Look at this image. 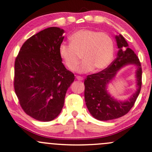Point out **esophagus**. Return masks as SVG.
I'll use <instances>...</instances> for the list:
<instances>
[{
	"label": "esophagus",
	"instance_id": "esophagus-1",
	"mask_svg": "<svg viewBox=\"0 0 152 152\" xmlns=\"http://www.w3.org/2000/svg\"><path fill=\"white\" fill-rule=\"evenodd\" d=\"M76 79L78 80H83V78L81 77V76H76Z\"/></svg>",
	"mask_w": 152,
	"mask_h": 152
}]
</instances>
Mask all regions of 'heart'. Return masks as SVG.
<instances>
[{
    "label": "heart",
    "instance_id": "heart-1",
    "mask_svg": "<svg viewBox=\"0 0 152 152\" xmlns=\"http://www.w3.org/2000/svg\"><path fill=\"white\" fill-rule=\"evenodd\" d=\"M70 45L63 43L59 48V56L67 68L75 71L83 59L78 72L87 73L104 69L112 61L114 42L108 34L83 28L69 37Z\"/></svg>",
    "mask_w": 152,
    "mask_h": 152
}]
</instances>
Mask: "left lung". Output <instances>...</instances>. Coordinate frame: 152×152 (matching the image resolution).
Returning a JSON list of instances; mask_svg holds the SVG:
<instances>
[{"label":"left lung","mask_w":152,"mask_h":152,"mask_svg":"<svg viewBox=\"0 0 152 152\" xmlns=\"http://www.w3.org/2000/svg\"><path fill=\"white\" fill-rule=\"evenodd\" d=\"M115 38L119 49L116 58L105 69L88 75L84 80L86 106L92 116L99 121L112 120L128 114L135 104L142 87V72L140 59L134 51L128 48L124 36L120 34ZM130 64L137 66V90L128 101H117L107 93L106 86L123 66Z\"/></svg>","instance_id":"8db88e82"}]
</instances>
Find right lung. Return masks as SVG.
<instances>
[{
	"label": "right lung",
	"mask_w": 152,
	"mask_h": 152,
	"mask_svg": "<svg viewBox=\"0 0 152 152\" xmlns=\"http://www.w3.org/2000/svg\"><path fill=\"white\" fill-rule=\"evenodd\" d=\"M64 31L49 27L26 40L15 62L14 88L21 107L40 121H50L60 114L74 74L59 56Z\"/></svg>",
	"instance_id": "right-lung-1"
}]
</instances>
